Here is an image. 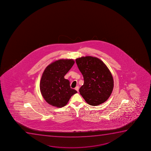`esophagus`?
Masks as SVG:
<instances>
[{"label": "esophagus", "mask_w": 151, "mask_h": 151, "mask_svg": "<svg viewBox=\"0 0 151 151\" xmlns=\"http://www.w3.org/2000/svg\"><path fill=\"white\" fill-rule=\"evenodd\" d=\"M75 90L78 92L79 91V87L78 86H76V87H75Z\"/></svg>", "instance_id": "1"}]
</instances>
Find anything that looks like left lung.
I'll use <instances>...</instances> for the list:
<instances>
[{
	"instance_id": "1",
	"label": "left lung",
	"mask_w": 151,
	"mask_h": 151,
	"mask_svg": "<svg viewBox=\"0 0 151 151\" xmlns=\"http://www.w3.org/2000/svg\"><path fill=\"white\" fill-rule=\"evenodd\" d=\"M76 62L83 76L84 82L79 92L86 102L96 106L106 101L113 90L114 80L106 64L91 56L79 58Z\"/></svg>"
}]
</instances>
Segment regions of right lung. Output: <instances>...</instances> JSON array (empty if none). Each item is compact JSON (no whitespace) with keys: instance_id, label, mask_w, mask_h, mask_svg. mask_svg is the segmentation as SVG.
Instances as JSON below:
<instances>
[{"instance_id":"1","label":"right lung","mask_w":151,"mask_h":151,"mask_svg":"<svg viewBox=\"0 0 151 151\" xmlns=\"http://www.w3.org/2000/svg\"><path fill=\"white\" fill-rule=\"evenodd\" d=\"M74 63L73 59H60L45 69L40 82V90L48 104L57 108L63 107L77 92L71 88L69 81L64 78Z\"/></svg>"}]
</instances>
